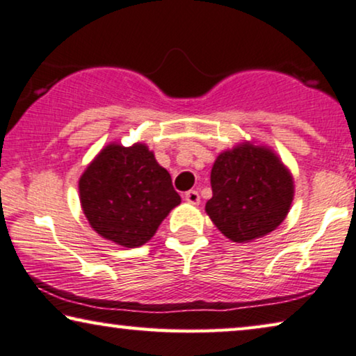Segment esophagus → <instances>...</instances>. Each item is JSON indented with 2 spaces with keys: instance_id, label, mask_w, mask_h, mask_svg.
Returning a JSON list of instances; mask_svg holds the SVG:
<instances>
[{
  "instance_id": "1",
  "label": "esophagus",
  "mask_w": 356,
  "mask_h": 356,
  "mask_svg": "<svg viewBox=\"0 0 356 356\" xmlns=\"http://www.w3.org/2000/svg\"><path fill=\"white\" fill-rule=\"evenodd\" d=\"M184 199H186V202L193 204V205H197L200 202V195L195 189H191L188 191L186 194H184Z\"/></svg>"
}]
</instances>
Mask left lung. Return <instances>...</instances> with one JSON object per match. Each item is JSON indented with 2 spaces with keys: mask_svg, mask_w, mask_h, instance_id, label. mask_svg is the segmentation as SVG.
Wrapping results in <instances>:
<instances>
[{
  "mask_svg": "<svg viewBox=\"0 0 356 356\" xmlns=\"http://www.w3.org/2000/svg\"><path fill=\"white\" fill-rule=\"evenodd\" d=\"M205 212L226 238L249 242L276 229L289 213L293 179L271 149L242 143L221 152L210 173Z\"/></svg>",
  "mask_w": 356,
  "mask_h": 356,
  "instance_id": "obj_1",
  "label": "left lung"
}]
</instances>
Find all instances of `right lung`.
I'll return each instance as SVG.
<instances>
[{"instance_id":"obj_1","label":"right lung","mask_w":356,"mask_h":356,"mask_svg":"<svg viewBox=\"0 0 356 356\" xmlns=\"http://www.w3.org/2000/svg\"><path fill=\"white\" fill-rule=\"evenodd\" d=\"M79 191L91 228L123 247L146 244L181 202L170 173L141 143L106 146L80 177Z\"/></svg>"}]
</instances>
